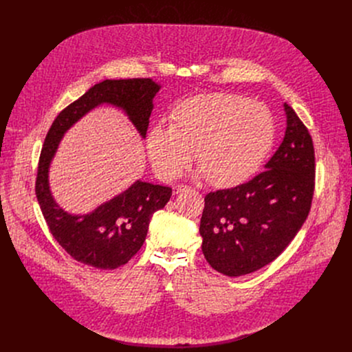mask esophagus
Listing matches in <instances>:
<instances>
[{
  "label": "esophagus",
  "mask_w": 352,
  "mask_h": 352,
  "mask_svg": "<svg viewBox=\"0 0 352 352\" xmlns=\"http://www.w3.org/2000/svg\"><path fill=\"white\" fill-rule=\"evenodd\" d=\"M190 188L186 185H174L173 186V195H179L182 192H188Z\"/></svg>",
  "instance_id": "esophagus-1"
}]
</instances>
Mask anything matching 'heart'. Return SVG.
<instances>
[{
  "mask_svg": "<svg viewBox=\"0 0 352 352\" xmlns=\"http://www.w3.org/2000/svg\"><path fill=\"white\" fill-rule=\"evenodd\" d=\"M170 121L153 125L146 139L150 163L163 179L178 177L195 150L200 177L219 188L236 186L262 167L276 139L272 111L238 94L185 98Z\"/></svg>",
  "mask_w": 352,
  "mask_h": 352,
  "instance_id": "1",
  "label": "heart"
}]
</instances>
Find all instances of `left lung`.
<instances>
[{
	"instance_id": "8db88e82",
	"label": "left lung",
	"mask_w": 352,
	"mask_h": 352,
	"mask_svg": "<svg viewBox=\"0 0 352 352\" xmlns=\"http://www.w3.org/2000/svg\"><path fill=\"white\" fill-rule=\"evenodd\" d=\"M287 128L265 171L210 192L199 232L209 265L230 277L273 262L305 223L315 189V150L307 126L284 103Z\"/></svg>"
}]
</instances>
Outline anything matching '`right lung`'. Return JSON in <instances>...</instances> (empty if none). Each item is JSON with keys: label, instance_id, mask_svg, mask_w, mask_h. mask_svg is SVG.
Masks as SVG:
<instances>
[{"label": "right lung", "instance_id": "add662e5", "mask_svg": "<svg viewBox=\"0 0 352 352\" xmlns=\"http://www.w3.org/2000/svg\"><path fill=\"white\" fill-rule=\"evenodd\" d=\"M160 87L153 79L100 82L64 109L45 136L36 179L37 202L53 236L80 263L102 270L128 263L142 248L153 213L167 205L171 188L138 179L89 213H69L56 202L50 188V167L58 146L68 129L104 104L121 110L144 139L155 107L153 98Z\"/></svg>", "mask_w": 352, "mask_h": 352}]
</instances>
